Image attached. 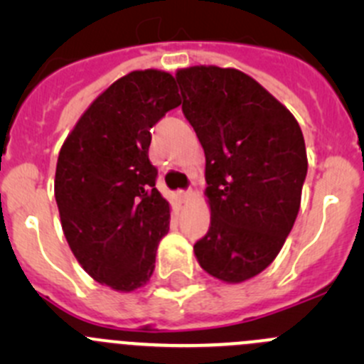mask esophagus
<instances>
[{
	"mask_svg": "<svg viewBox=\"0 0 364 364\" xmlns=\"http://www.w3.org/2000/svg\"><path fill=\"white\" fill-rule=\"evenodd\" d=\"M192 196H193L192 190H181V192H179V197H181L183 200H188Z\"/></svg>",
	"mask_w": 364,
	"mask_h": 364,
	"instance_id": "esophagus-1",
	"label": "esophagus"
}]
</instances>
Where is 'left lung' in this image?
I'll use <instances>...</instances> for the list:
<instances>
[{"label": "left lung", "instance_id": "left-lung-1", "mask_svg": "<svg viewBox=\"0 0 364 364\" xmlns=\"http://www.w3.org/2000/svg\"><path fill=\"white\" fill-rule=\"evenodd\" d=\"M183 114L205 155L208 234L193 245L200 267L237 284L266 269L296 222L308 160L291 112L234 68L176 73Z\"/></svg>", "mask_w": 364, "mask_h": 364}]
</instances>
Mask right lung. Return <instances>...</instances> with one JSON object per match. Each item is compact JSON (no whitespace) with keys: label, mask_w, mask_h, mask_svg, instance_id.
I'll return each instance as SVG.
<instances>
[{"label":"right lung","mask_w":364,"mask_h":364,"mask_svg":"<svg viewBox=\"0 0 364 364\" xmlns=\"http://www.w3.org/2000/svg\"><path fill=\"white\" fill-rule=\"evenodd\" d=\"M179 104L171 73H128L90 105L58 156L54 196L65 237L86 273L116 291L149 280L168 232V203L148 153L151 128Z\"/></svg>","instance_id":"obj_1"}]
</instances>
